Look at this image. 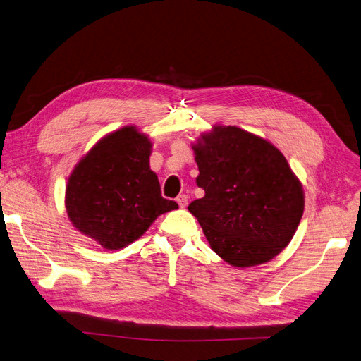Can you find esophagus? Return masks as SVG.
I'll list each match as a JSON object with an SVG mask.
<instances>
[{"label": "esophagus", "instance_id": "obj_1", "mask_svg": "<svg viewBox=\"0 0 361 361\" xmlns=\"http://www.w3.org/2000/svg\"><path fill=\"white\" fill-rule=\"evenodd\" d=\"M176 201H178V204H179V207L185 209V207H186V205H188V195L182 194V195H179V197L176 198Z\"/></svg>", "mask_w": 361, "mask_h": 361}]
</instances>
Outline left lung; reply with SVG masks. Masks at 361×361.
<instances>
[{
  "label": "left lung",
  "instance_id": "1",
  "mask_svg": "<svg viewBox=\"0 0 361 361\" xmlns=\"http://www.w3.org/2000/svg\"><path fill=\"white\" fill-rule=\"evenodd\" d=\"M205 191L188 205L212 250L233 267L263 264L293 239L304 191L283 154L236 126L216 125L192 144Z\"/></svg>",
  "mask_w": 361,
  "mask_h": 361
}]
</instances>
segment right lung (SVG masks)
Listing matches in <instances>:
<instances>
[{"mask_svg": "<svg viewBox=\"0 0 361 361\" xmlns=\"http://www.w3.org/2000/svg\"><path fill=\"white\" fill-rule=\"evenodd\" d=\"M152 142L128 125L101 138L72 170L64 205L72 225L106 250L141 238L160 214L178 204L161 197L149 169Z\"/></svg>", "mask_w": 361, "mask_h": 361, "instance_id": "1", "label": "right lung"}]
</instances>
